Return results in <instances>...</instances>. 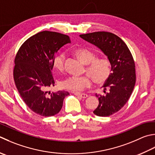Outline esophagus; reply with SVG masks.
Masks as SVG:
<instances>
[{
	"mask_svg": "<svg viewBox=\"0 0 155 155\" xmlns=\"http://www.w3.org/2000/svg\"><path fill=\"white\" fill-rule=\"evenodd\" d=\"M74 95H75L76 96L80 97H81V98H83V99H84V98H87V97H88V95H87V94H85V93H74Z\"/></svg>",
	"mask_w": 155,
	"mask_h": 155,
	"instance_id": "esophagus-1",
	"label": "esophagus"
}]
</instances>
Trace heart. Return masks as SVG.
Here are the masks:
<instances>
[{
    "instance_id": "heart-1",
    "label": "heart",
    "mask_w": 155,
    "mask_h": 155,
    "mask_svg": "<svg viewBox=\"0 0 155 155\" xmlns=\"http://www.w3.org/2000/svg\"><path fill=\"white\" fill-rule=\"evenodd\" d=\"M73 52L82 62L87 64V72L97 84H103L107 80L111 74V64L105 58H97V54L86 48H76ZM65 54H58L53 60V66L57 71H62L64 68ZM91 85L89 76L82 77L70 76L60 82L63 89L71 91L79 92Z\"/></svg>"
}]
</instances>
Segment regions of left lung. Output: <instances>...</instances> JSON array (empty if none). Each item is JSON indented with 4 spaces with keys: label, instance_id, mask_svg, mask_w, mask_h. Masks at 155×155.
<instances>
[{
    "label": "left lung",
    "instance_id": "1",
    "mask_svg": "<svg viewBox=\"0 0 155 155\" xmlns=\"http://www.w3.org/2000/svg\"><path fill=\"white\" fill-rule=\"evenodd\" d=\"M80 37L99 48L111 64V74L103 86L105 95L96 94L99 105L93 111L97 116H110L124 107L134 89V59L124 41L114 33L97 31L80 35Z\"/></svg>",
    "mask_w": 155,
    "mask_h": 155
}]
</instances>
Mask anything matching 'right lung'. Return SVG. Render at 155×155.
Masks as SVG:
<instances>
[{
    "mask_svg": "<svg viewBox=\"0 0 155 155\" xmlns=\"http://www.w3.org/2000/svg\"><path fill=\"white\" fill-rule=\"evenodd\" d=\"M71 43L68 35L44 31L24 42L15 58L13 77L21 98L33 112L41 116L59 113L68 92H50L54 86L53 60L64 45Z\"/></svg>",
    "mask_w": 155,
    "mask_h": 155,
    "instance_id": "right-lung-1",
    "label": "right lung"
}]
</instances>
